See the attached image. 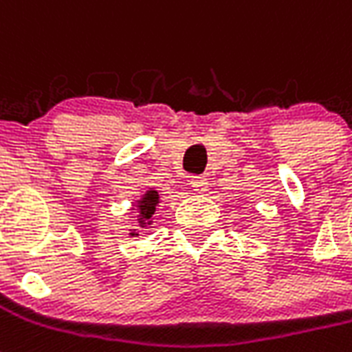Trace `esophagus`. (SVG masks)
<instances>
[{
    "instance_id": "obj_1",
    "label": "esophagus",
    "mask_w": 352,
    "mask_h": 352,
    "mask_svg": "<svg viewBox=\"0 0 352 352\" xmlns=\"http://www.w3.org/2000/svg\"><path fill=\"white\" fill-rule=\"evenodd\" d=\"M190 187L196 190V192H206L207 190V179L206 176H192L190 178Z\"/></svg>"
}]
</instances>
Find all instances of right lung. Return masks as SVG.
Returning <instances> with one entry per match:
<instances>
[{"mask_svg":"<svg viewBox=\"0 0 352 352\" xmlns=\"http://www.w3.org/2000/svg\"><path fill=\"white\" fill-rule=\"evenodd\" d=\"M160 204V195L157 190L148 189L145 195L141 196L138 201H135V209H138V226L139 228H151L152 222H154V213H156V206ZM130 235H139L138 231H132Z\"/></svg>","mask_w":352,"mask_h":352,"instance_id":"right-lung-1","label":"right lung"}]
</instances>
